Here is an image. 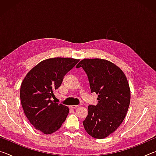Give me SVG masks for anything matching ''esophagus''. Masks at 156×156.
<instances>
[{"label":"esophagus","mask_w":156,"mask_h":156,"mask_svg":"<svg viewBox=\"0 0 156 156\" xmlns=\"http://www.w3.org/2000/svg\"><path fill=\"white\" fill-rule=\"evenodd\" d=\"M78 107V105H71V106H69V109H75V108Z\"/></svg>","instance_id":"obj_1"}]
</instances>
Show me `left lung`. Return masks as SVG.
<instances>
[{"label": "left lung", "mask_w": 156, "mask_h": 156, "mask_svg": "<svg viewBox=\"0 0 156 156\" xmlns=\"http://www.w3.org/2000/svg\"><path fill=\"white\" fill-rule=\"evenodd\" d=\"M88 76L91 93L98 95V104L89 105L83 123L91 136L102 139L123 122L130 104L131 91L127 79L120 67L109 60L85 58L76 65Z\"/></svg>", "instance_id": "8db88e82"}]
</instances>
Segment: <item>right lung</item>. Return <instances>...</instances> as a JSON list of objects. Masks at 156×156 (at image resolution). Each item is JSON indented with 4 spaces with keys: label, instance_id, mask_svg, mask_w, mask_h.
I'll use <instances>...</instances> for the list:
<instances>
[{
    "label": "right lung",
    "instance_id": "right-lung-1",
    "mask_svg": "<svg viewBox=\"0 0 156 156\" xmlns=\"http://www.w3.org/2000/svg\"><path fill=\"white\" fill-rule=\"evenodd\" d=\"M79 59L51 58L44 60L29 72L21 83L20 97L24 113L34 128L44 134L58 130L69 108L51 100L63 77Z\"/></svg>",
    "mask_w": 156,
    "mask_h": 156
}]
</instances>
